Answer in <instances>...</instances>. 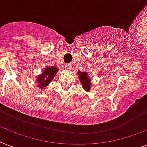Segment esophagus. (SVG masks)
<instances>
[{
	"label": "esophagus",
	"instance_id": "34e87169",
	"mask_svg": "<svg viewBox=\"0 0 147 147\" xmlns=\"http://www.w3.org/2000/svg\"><path fill=\"white\" fill-rule=\"evenodd\" d=\"M65 67H66L67 70H71L72 68V65H71V64H66L65 65Z\"/></svg>",
	"mask_w": 147,
	"mask_h": 147
}]
</instances>
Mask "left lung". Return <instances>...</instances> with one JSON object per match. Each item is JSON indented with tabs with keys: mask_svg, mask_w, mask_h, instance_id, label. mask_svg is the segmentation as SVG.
Masks as SVG:
<instances>
[{
	"mask_svg": "<svg viewBox=\"0 0 147 147\" xmlns=\"http://www.w3.org/2000/svg\"><path fill=\"white\" fill-rule=\"evenodd\" d=\"M78 74H80V76H79L80 80L81 83H82V86H83L85 90H90V80H88L86 73L79 72Z\"/></svg>",
	"mask_w": 147,
	"mask_h": 147,
	"instance_id": "8db88e82",
	"label": "left lung"
}]
</instances>
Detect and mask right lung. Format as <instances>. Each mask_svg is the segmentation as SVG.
Here are the masks:
<instances>
[{"label": "right lung", "instance_id": "obj_1", "mask_svg": "<svg viewBox=\"0 0 147 147\" xmlns=\"http://www.w3.org/2000/svg\"><path fill=\"white\" fill-rule=\"evenodd\" d=\"M59 71L55 67H47L45 69V71L41 75H40L39 77H37V80L38 82L39 87L41 88H43V87L47 86L49 84L51 80L56 74L57 71Z\"/></svg>", "mask_w": 147, "mask_h": 147}]
</instances>
